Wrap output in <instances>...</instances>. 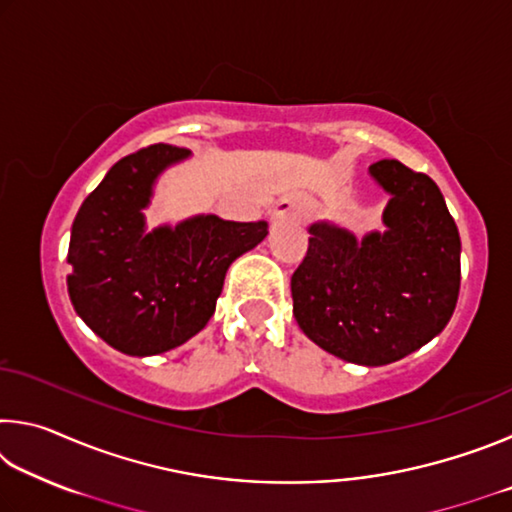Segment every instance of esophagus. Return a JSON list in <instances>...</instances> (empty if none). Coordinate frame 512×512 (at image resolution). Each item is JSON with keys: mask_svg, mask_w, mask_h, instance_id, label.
Here are the masks:
<instances>
[{"mask_svg": "<svg viewBox=\"0 0 512 512\" xmlns=\"http://www.w3.org/2000/svg\"><path fill=\"white\" fill-rule=\"evenodd\" d=\"M302 212H305V203H302L298 196L287 194L275 203L273 219L275 221H293V219H300Z\"/></svg>", "mask_w": 512, "mask_h": 512, "instance_id": "obj_1", "label": "esophagus"}]
</instances>
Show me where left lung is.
<instances>
[{"mask_svg": "<svg viewBox=\"0 0 512 512\" xmlns=\"http://www.w3.org/2000/svg\"><path fill=\"white\" fill-rule=\"evenodd\" d=\"M368 173L388 194L384 232L359 239L334 223H311L291 298L318 348L359 366H386L436 339L452 318L461 237L427 173L397 160H379Z\"/></svg>", "mask_w": 512, "mask_h": 512, "instance_id": "obj_1", "label": "left lung"}]
</instances>
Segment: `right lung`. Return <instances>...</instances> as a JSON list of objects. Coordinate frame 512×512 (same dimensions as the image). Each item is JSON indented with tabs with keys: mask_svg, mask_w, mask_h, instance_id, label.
Wrapping results in <instances>:
<instances>
[{
	"mask_svg": "<svg viewBox=\"0 0 512 512\" xmlns=\"http://www.w3.org/2000/svg\"><path fill=\"white\" fill-rule=\"evenodd\" d=\"M187 149L153 144L121 158L85 198L69 237L67 291L94 334L131 357L187 343L207 325L225 273L268 235V223L196 214L146 228L153 187Z\"/></svg>",
	"mask_w": 512,
	"mask_h": 512,
	"instance_id": "1",
	"label": "right lung"
}]
</instances>
